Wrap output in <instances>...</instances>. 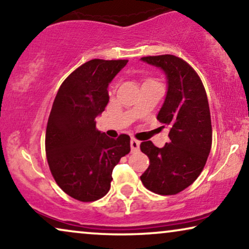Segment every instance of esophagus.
I'll return each instance as SVG.
<instances>
[{
  "instance_id": "34e87169",
  "label": "esophagus",
  "mask_w": 249,
  "mask_h": 249,
  "mask_svg": "<svg viewBox=\"0 0 249 249\" xmlns=\"http://www.w3.org/2000/svg\"><path fill=\"white\" fill-rule=\"evenodd\" d=\"M139 146H141V142H138L137 139L131 138L130 141V147H131V152H138L139 151Z\"/></svg>"
}]
</instances>
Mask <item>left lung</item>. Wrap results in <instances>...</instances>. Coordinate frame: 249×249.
<instances>
[{"label":"left lung","instance_id":"1","mask_svg":"<svg viewBox=\"0 0 249 249\" xmlns=\"http://www.w3.org/2000/svg\"><path fill=\"white\" fill-rule=\"evenodd\" d=\"M141 60L165 74L168 90L158 120L170 129V142L162 148L151 141L141 144L149 159L141 180L153 193L175 195L198 178L209 158L212 146L209 101L202 80L186 61L170 54Z\"/></svg>","mask_w":249,"mask_h":249}]
</instances>
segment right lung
<instances>
[{
    "instance_id": "add662e5",
    "label": "right lung",
    "mask_w": 249,
    "mask_h": 249,
    "mask_svg": "<svg viewBox=\"0 0 249 249\" xmlns=\"http://www.w3.org/2000/svg\"><path fill=\"white\" fill-rule=\"evenodd\" d=\"M128 60L94 59L61 85L46 127L45 151L54 180L80 202L107 194L112 171L130 152V137H107L96 129V117L110 100L107 87Z\"/></svg>"
}]
</instances>
